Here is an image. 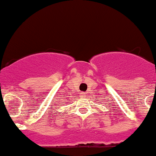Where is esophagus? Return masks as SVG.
Here are the masks:
<instances>
[{
	"label": "esophagus",
	"instance_id": "esophagus-1",
	"mask_svg": "<svg viewBox=\"0 0 156 156\" xmlns=\"http://www.w3.org/2000/svg\"><path fill=\"white\" fill-rule=\"evenodd\" d=\"M81 97H82V98H85V97H86V95H85V93H83H83L81 94Z\"/></svg>",
	"mask_w": 156,
	"mask_h": 156
}]
</instances>
